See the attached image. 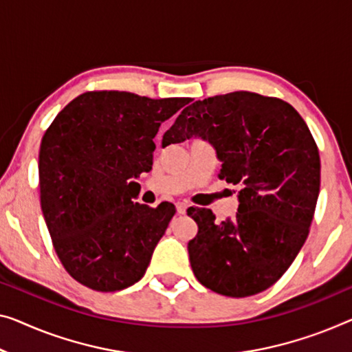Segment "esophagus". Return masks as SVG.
Listing matches in <instances>:
<instances>
[{
  "instance_id": "esophagus-1",
  "label": "esophagus",
  "mask_w": 352,
  "mask_h": 352,
  "mask_svg": "<svg viewBox=\"0 0 352 352\" xmlns=\"http://www.w3.org/2000/svg\"><path fill=\"white\" fill-rule=\"evenodd\" d=\"M175 207H177V213H180V214H185L186 213V204L185 202H177L175 204Z\"/></svg>"
}]
</instances>
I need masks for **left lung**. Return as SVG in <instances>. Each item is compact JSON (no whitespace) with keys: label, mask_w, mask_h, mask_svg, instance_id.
Listing matches in <instances>:
<instances>
[{"label":"left lung","mask_w":352,"mask_h":352,"mask_svg":"<svg viewBox=\"0 0 352 352\" xmlns=\"http://www.w3.org/2000/svg\"><path fill=\"white\" fill-rule=\"evenodd\" d=\"M199 135L217 148L218 177L240 186L234 218L188 208L197 235L188 243L201 285L228 297L269 289L289 269L310 232L321 160L307 123L291 104L234 91L188 106L162 146Z\"/></svg>","instance_id":"obj_1"}]
</instances>
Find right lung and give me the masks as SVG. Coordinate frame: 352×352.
Listing matches in <instances>:
<instances>
[{
  "instance_id": "add662e5",
  "label": "right lung",
  "mask_w": 352,
  "mask_h": 352,
  "mask_svg": "<svg viewBox=\"0 0 352 352\" xmlns=\"http://www.w3.org/2000/svg\"><path fill=\"white\" fill-rule=\"evenodd\" d=\"M190 98L87 91L56 115L39 150L41 208L67 274L99 292L144 276L175 207L134 202L160 126Z\"/></svg>"
}]
</instances>
